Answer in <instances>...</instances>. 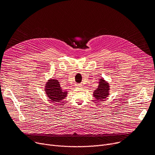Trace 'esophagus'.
Masks as SVG:
<instances>
[{"instance_id": "1", "label": "esophagus", "mask_w": 155, "mask_h": 155, "mask_svg": "<svg viewBox=\"0 0 155 155\" xmlns=\"http://www.w3.org/2000/svg\"><path fill=\"white\" fill-rule=\"evenodd\" d=\"M82 87V84H77L76 85V87H77V88H80V87Z\"/></svg>"}]
</instances>
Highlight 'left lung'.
<instances>
[{"instance_id": "left-lung-1", "label": "left lung", "mask_w": 155, "mask_h": 155, "mask_svg": "<svg viewBox=\"0 0 155 155\" xmlns=\"http://www.w3.org/2000/svg\"><path fill=\"white\" fill-rule=\"evenodd\" d=\"M99 85L94 92V97L98 101H103L110 94V85L104 78H99Z\"/></svg>"}]
</instances>
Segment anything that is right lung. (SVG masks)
Instances as JSON below:
<instances>
[{
  "mask_svg": "<svg viewBox=\"0 0 155 155\" xmlns=\"http://www.w3.org/2000/svg\"><path fill=\"white\" fill-rule=\"evenodd\" d=\"M45 91L47 97L53 102H61L67 97L68 92L63 91L58 80L50 78L46 82Z\"/></svg>",
  "mask_w": 155,
  "mask_h": 155,
  "instance_id": "add662e5",
  "label": "right lung"
}]
</instances>
